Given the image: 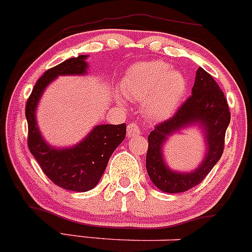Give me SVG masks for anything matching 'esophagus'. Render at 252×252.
Returning a JSON list of instances; mask_svg holds the SVG:
<instances>
[{"label": "esophagus", "mask_w": 252, "mask_h": 252, "mask_svg": "<svg viewBox=\"0 0 252 252\" xmlns=\"http://www.w3.org/2000/svg\"><path fill=\"white\" fill-rule=\"evenodd\" d=\"M140 134V129L137 124L131 123L127 126V137H137Z\"/></svg>", "instance_id": "1"}]
</instances>
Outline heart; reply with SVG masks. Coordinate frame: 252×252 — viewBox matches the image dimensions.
I'll return each instance as SVG.
<instances>
[{"instance_id":"obj_1","label":"heart","mask_w":252,"mask_h":252,"mask_svg":"<svg viewBox=\"0 0 252 252\" xmlns=\"http://www.w3.org/2000/svg\"><path fill=\"white\" fill-rule=\"evenodd\" d=\"M121 90L129 99L143 102V110L149 119L161 120L175 109L186 90L181 73L170 71L162 61L140 62L125 73Z\"/></svg>"}]
</instances>
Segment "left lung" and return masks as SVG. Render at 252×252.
<instances>
[{
    "label": "left lung",
    "mask_w": 252,
    "mask_h": 252,
    "mask_svg": "<svg viewBox=\"0 0 252 252\" xmlns=\"http://www.w3.org/2000/svg\"><path fill=\"white\" fill-rule=\"evenodd\" d=\"M229 121L231 113L222 90L212 75L199 67L191 96L172 118L156 125L148 137L145 164L149 177L156 188L168 193H178L202 183L222 156L224 136ZM192 123H198L203 127L208 145L207 155L193 172H173L164 163L161 147L170 134Z\"/></svg>",
    "instance_id": "1"
}]
</instances>
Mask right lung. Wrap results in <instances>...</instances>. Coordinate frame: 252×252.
<instances>
[{
  "label": "right lung",
  "mask_w": 252,
  "mask_h": 252,
  "mask_svg": "<svg viewBox=\"0 0 252 252\" xmlns=\"http://www.w3.org/2000/svg\"><path fill=\"white\" fill-rule=\"evenodd\" d=\"M86 58L88 55L71 58L45 71L32 89L25 108L29 126L28 145L31 154L55 185L77 192L89 191L98 184L110 156L125 139L126 125H98L75 147L55 149L40 136L36 123V108L44 89L56 77L85 74Z\"/></svg>",
  "instance_id": "1"
}]
</instances>
